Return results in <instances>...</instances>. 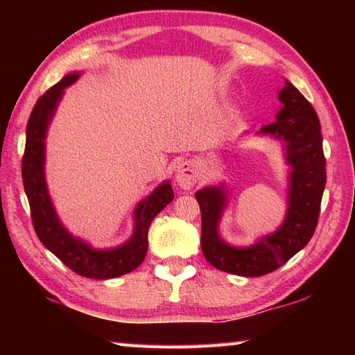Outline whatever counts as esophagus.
I'll return each mask as SVG.
<instances>
[{
    "instance_id": "esophagus-1",
    "label": "esophagus",
    "mask_w": 355,
    "mask_h": 355,
    "mask_svg": "<svg viewBox=\"0 0 355 355\" xmlns=\"http://www.w3.org/2000/svg\"><path fill=\"white\" fill-rule=\"evenodd\" d=\"M197 180H199V169L194 161L186 159L180 163L175 169V182L180 188L184 191H189L196 186Z\"/></svg>"
}]
</instances>
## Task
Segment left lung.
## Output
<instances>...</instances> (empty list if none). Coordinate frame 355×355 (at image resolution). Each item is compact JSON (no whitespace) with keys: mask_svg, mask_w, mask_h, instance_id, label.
Returning <instances> with one entry per match:
<instances>
[{"mask_svg":"<svg viewBox=\"0 0 355 355\" xmlns=\"http://www.w3.org/2000/svg\"><path fill=\"white\" fill-rule=\"evenodd\" d=\"M280 111L275 122L264 125L258 136L284 142V158L290 166L286 214L277 230L250 245H232L219 233V224L230 200L225 183L196 192L202 213V252L216 269L241 277H260L285 264L304 249L315 233L320 216L326 158L320 119L302 94L285 80L279 91Z\"/></svg>","mask_w":355,"mask_h":355,"instance_id":"1","label":"left lung"}]
</instances>
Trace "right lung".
<instances>
[{
    "label": "right lung",
    "instance_id": "1",
    "mask_svg": "<svg viewBox=\"0 0 355 355\" xmlns=\"http://www.w3.org/2000/svg\"><path fill=\"white\" fill-rule=\"evenodd\" d=\"M80 75V71L65 75L34 105L26 125L21 177L31 207L34 230L42 244L73 272L87 279L106 280L135 271L144 261L148 249L150 224L155 216L173 200V189L171 182H163L137 203L133 211V235L116 248L95 249L84 239L71 235L64 227L51 202L45 180V139L65 89L71 86Z\"/></svg>",
    "mask_w": 355,
    "mask_h": 355
}]
</instances>
